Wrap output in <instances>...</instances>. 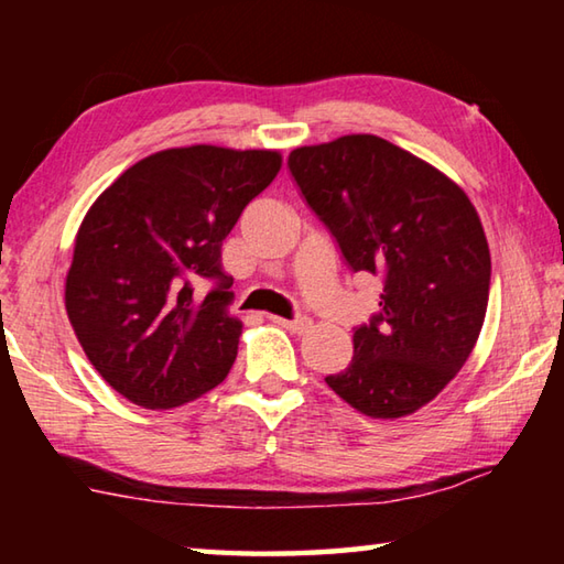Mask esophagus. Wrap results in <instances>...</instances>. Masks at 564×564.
<instances>
[{"label": "esophagus", "instance_id": "34e87169", "mask_svg": "<svg viewBox=\"0 0 564 564\" xmlns=\"http://www.w3.org/2000/svg\"><path fill=\"white\" fill-rule=\"evenodd\" d=\"M273 323H279V326L289 328L291 333H299V336H303V333H308L313 328V321L308 316H299V318H279V316H273Z\"/></svg>", "mask_w": 564, "mask_h": 564}]
</instances>
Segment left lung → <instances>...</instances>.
I'll return each instance as SVG.
<instances>
[{
	"instance_id": "left-lung-1",
	"label": "left lung",
	"mask_w": 564,
	"mask_h": 564,
	"mask_svg": "<svg viewBox=\"0 0 564 564\" xmlns=\"http://www.w3.org/2000/svg\"><path fill=\"white\" fill-rule=\"evenodd\" d=\"M289 171L348 269L383 281L378 313L352 328V360L328 388L362 415L415 413L465 366L488 311L490 248L475 206L370 133L293 149Z\"/></svg>"
}]
</instances>
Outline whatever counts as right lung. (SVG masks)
<instances>
[{"mask_svg": "<svg viewBox=\"0 0 564 564\" xmlns=\"http://www.w3.org/2000/svg\"><path fill=\"white\" fill-rule=\"evenodd\" d=\"M279 169V151L166 149L123 171L84 216L66 313L91 366L131 403L176 408L228 376L241 323L226 313L221 246Z\"/></svg>", "mask_w": 564, "mask_h": 564, "instance_id": "add662e5", "label": "right lung"}]
</instances>
